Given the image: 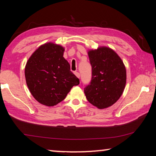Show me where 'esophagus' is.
I'll return each mask as SVG.
<instances>
[{
	"label": "esophagus",
	"mask_w": 156,
	"mask_h": 156,
	"mask_svg": "<svg viewBox=\"0 0 156 156\" xmlns=\"http://www.w3.org/2000/svg\"><path fill=\"white\" fill-rule=\"evenodd\" d=\"M74 74L76 76V77H77V78H80V73H79L78 72H74Z\"/></svg>",
	"instance_id": "1"
}]
</instances>
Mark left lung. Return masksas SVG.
I'll list each match as a JSON object with an SVG mask.
<instances>
[{
  "label": "left lung",
  "instance_id": "1",
  "mask_svg": "<svg viewBox=\"0 0 156 156\" xmlns=\"http://www.w3.org/2000/svg\"><path fill=\"white\" fill-rule=\"evenodd\" d=\"M92 67L91 84L84 89L88 101L98 109L115 104L125 88L126 72L125 64L110 47L101 46L88 50Z\"/></svg>",
  "mask_w": 156,
  "mask_h": 156
}]
</instances>
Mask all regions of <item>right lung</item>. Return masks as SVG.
<instances>
[{"instance_id":"add662e5","label":"right lung","mask_w":156,"mask_h":156,"mask_svg":"<svg viewBox=\"0 0 156 156\" xmlns=\"http://www.w3.org/2000/svg\"><path fill=\"white\" fill-rule=\"evenodd\" d=\"M64 51L62 46L49 42L41 44L26 63L25 76L29 90L44 106L58 104L73 86L80 83L63 57Z\"/></svg>"}]
</instances>
